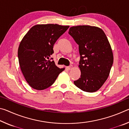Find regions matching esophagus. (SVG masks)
I'll return each instance as SVG.
<instances>
[{
    "instance_id": "obj_1",
    "label": "esophagus",
    "mask_w": 129,
    "mask_h": 129,
    "mask_svg": "<svg viewBox=\"0 0 129 129\" xmlns=\"http://www.w3.org/2000/svg\"><path fill=\"white\" fill-rule=\"evenodd\" d=\"M72 68H73V66H72V65H70L69 67H67V69L68 70H71Z\"/></svg>"
}]
</instances>
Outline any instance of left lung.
<instances>
[{"label": "left lung", "instance_id": "left-lung-1", "mask_svg": "<svg viewBox=\"0 0 129 129\" xmlns=\"http://www.w3.org/2000/svg\"><path fill=\"white\" fill-rule=\"evenodd\" d=\"M69 34L78 45L81 71L74 84L86 92H95L108 79L113 63V54L108 38L101 28L78 25L69 28Z\"/></svg>", "mask_w": 129, "mask_h": 129}]
</instances>
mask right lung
<instances>
[{
  "instance_id": "1",
  "label": "right lung",
  "mask_w": 129,
  "mask_h": 129,
  "mask_svg": "<svg viewBox=\"0 0 129 129\" xmlns=\"http://www.w3.org/2000/svg\"><path fill=\"white\" fill-rule=\"evenodd\" d=\"M69 25L36 24L28 30L19 44V62L26 81L34 89L51 86L65 68H59L50 60L53 45Z\"/></svg>"
}]
</instances>
